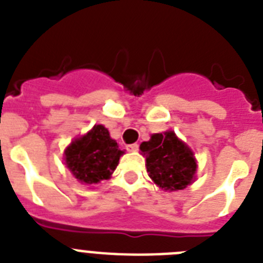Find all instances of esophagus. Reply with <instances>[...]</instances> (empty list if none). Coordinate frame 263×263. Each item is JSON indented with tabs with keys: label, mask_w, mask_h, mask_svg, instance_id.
Masks as SVG:
<instances>
[{
	"label": "esophagus",
	"mask_w": 263,
	"mask_h": 263,
	"mask_svg": "<svg viewBox=\"0 0 263 263\" xmlns=\"http://www.w3.org/2000/svg\"><path fill=\"white\" fill-rule=\"evenodd\" d=\"M126 148L129 152H137L138 150V143H132V145H127Z\"/></svg>",
	"instance_id": "esophagus-1"
}]
</instances>
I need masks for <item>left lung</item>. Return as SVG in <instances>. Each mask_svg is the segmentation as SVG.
I'll return each mask as SVG.
<instances>
[{
    "label": "left lung",
    "mask_w": 263,
    "mask_h": 263,
    "mask_svg": "<svg viewBox=\"0 0 263 263\" xmlns=\"http://www.w3.org/2000/svg\"><path fill=\"white\" fill-rule=\"evenodd\" d=\"M141 152L146 157V168L153 182L164 191L184 190L196 174L194 152L176 137L173 130L153 134L142 142Z\"/></svg>",
    "instance_id": "1"
}]
</instances>
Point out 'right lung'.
Segmentation results:
<instances>
[{
  "instance_id": "add662e5",
  "label": "right lung",
  "mask_w": 263,
  "mask_h": 263,
  "mask_svg": "<svg viewBox=\"0 0 263 263\" xmlns=\"http://www.w3.org/2000/svg\"><path fill=\"white\" fill-rule=\"evenodd\" d=\"M124 152L103 125H95L85 136L72 141L64 152V160L80 183L97 184L110 178Z\"/></svg>"
}]
</instances>
